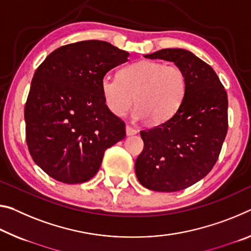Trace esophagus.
Wrapping results in <instances>:
<instances>
[{"label": "esophagus", "mask_w": 251, "mask_h": 251, "mask_svg": "<svg viewBox=\"0 0 251 251\" xmlns=\"http://www.w3.org/2000/svg\"><path fill=\"white\" fill-rule=\"evenodd\" d=\"M135 134H137V130L135 129L134 127L127 125L126 126V135H127V136H132V135H135Z\"/></svg>", "instance_id": "1"}]
</instances>
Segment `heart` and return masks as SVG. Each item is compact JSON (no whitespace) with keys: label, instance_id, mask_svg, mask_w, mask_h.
Returning a JSON list of instances; mask_svg holds the SVG:
<instances>
[{"label":"heart","instance_id":"obj_1","mask_svg":"<svg viewBox=\"0 0 251 251\" xmlns=\"http://www.w3.org/2000/svg\"><path fill=\"white\" fill-rule=\"evenodd\" d=\"M188 80L182 68L160 61L142 60L119 71L118 78L102 77L100 90L105 105L117 117L125 116L134 102L135 121L149 119L162 124L172 118L186 94Z\"/></svg>","mask_w":251,"mask_h":251}]
</instances>
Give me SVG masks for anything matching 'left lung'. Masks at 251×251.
<instances>
[{"mask_svg":"<svg viewBox=\"0 0 251 251\" xmlns=\"http://www.w3.org/2000/svg\"><path fill=\"white\" fill-rule=\"evenodd\" d=\"M144 57L174 62L188 80L176 114L141 130L144 150L135 162L143 186L176 192L200 181L216 164L228 130V97L214 70L188 50L163 49Z\"/></svg>","mask_w":251,"mask_h":251,"instance_id":"1","label":"left lung"}]
</instances>
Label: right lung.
I'll list each match as a JSON object with an SVG mask.
<instances>
[{
  "label": "right lung",
  "instance_id": "obj_1",
  "mask_svg": "<svg viewBox=\"0 0 251 251\" xmlns=\"http://www.w3.org/2000/svg\"><path fill=\"white\" fill-rule=\"evenodd\" d=\"M129 53L99 40L58 48L35 70L26 99V144L33 161L54 180H90L105 151L125 138V124L110 113L102 77Z\"/></svg>",
  "mask_w": 251,
  "mask_h": 251
}]
</instances>
